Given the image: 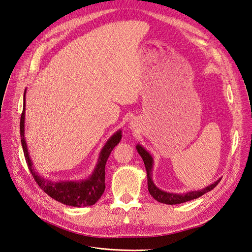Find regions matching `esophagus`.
Here are the masks:
<instances>
[{
  "mask_svg": "<svg viewBox=\"0 0 252 252\" xmlns=\"http://www.w3.org/2000/svg\"><path fill=\"white\" fill-rule=\"evenodd\" d=\"M128 126H129V128H136L138 126V121L136 119H132L131 121H129Z\"/></svg>",
  "mask_w": 252,
  "mask_h": 252,
  "instance_id": "1",
  "label": "esophagus"
}]
</instances>
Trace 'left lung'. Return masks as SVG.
Masks as SVG:
<instances>
[{
    "instance_id": "8db88e82",
    "label": "left lung",
    "mask_w": 252,
    "mask_h": 252,
    "mask_svg": "<svg viewBox=\"0 0 252 252\" xmlns=\"http://www.w3.org/2000/svg\"><path fill=\"white\" fill-rule=\"evenodd\" d=\"M136 150H137L138 154L141 156L142 160L144 162V165H145V169H146V173H147L148 192H150L152 196L159 202L166 203V204H179V203H183V202L189 201L192 199H196V198L200 197L201 195L206 194L207 192L215 188L221 180V178L218 179L216 182H214L213 184L207 186L206 188H203L201 190H194V191H189L186 193H174V192H167V191L161 190L160 188L157 187L153 181L154 159H153L152 155L148 153L141 144H139V143L136 145Z\"/></svg>"
}]
</instances>
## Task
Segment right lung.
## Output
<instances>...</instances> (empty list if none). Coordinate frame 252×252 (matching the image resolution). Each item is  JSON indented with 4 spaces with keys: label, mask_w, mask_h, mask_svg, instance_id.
Segmentation results:
<instances>
[{
    "label": "right lung",
    "mask_w": 252,
    "mask_h": 252,
    "mask_svg": "<svg viewBox=\"0 0 252 252\" xmlns=\"http://www.w3.org/2000/svg\"><path fill=\"white\" fill-rule=\"evenodd\" d=\"M26 92L24 93V108L23 113L21 116V139L22 146L24 150L26 162L28 167L34 176V180L39 185V187L52 198L57 200L63 204L70 207H87L94 204L104 193L105 186V166L107 163L108 158L113 151V148L120 142L121 140V129H118L113 135H112L105 145L99 152L96 164L94 169L87 179L80 181H59L53 182L49 179L43 178L42 175L36 172L31 157L28 150V145L25 138V114H26Z\"/></svg>",
    "instance_id": "obj_1"
}]
</instances>
